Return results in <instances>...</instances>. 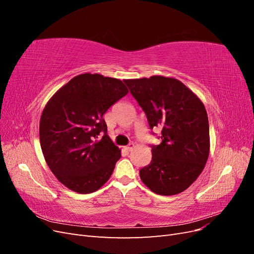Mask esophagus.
I'll return each mask as SVG.
<instances>
[{"label": "esophagus", "instance_id": "1", "mask_svg": "<svg viewBox=\"0 0 254 254\" xmlns=\"http://www.w3.org/2000/svg\"><path fill=\"white\" fill-rule=\"evenodd\" d=\"M133 147H134V144L133 143H130V144H128L126 147H125V149L127 150V151H131L132 149H133Z\"/></svg>", "mask_w": 254, "mask_h": 254}]
</instances>
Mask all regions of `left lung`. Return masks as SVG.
<instances>
[{
  "mask_svg": "<svg viewBox=\"0 0 254 254\" xmlns=\"http://www.w3.org/2000/svg\"><path fill=\"white\" fill-rule=\"evenodd\" d=\"M142 107L150 129H161L152 146L150 164L140 178L151 191L172 196L186 190L203 171L210 153L209 120L203 103L186 84L173 77L125 79Z\"/></svg>",
  "mask_w": 254,
  "mask_h": 254,
  "instance_id": "obj_1",
  "label": "left lung"
}]
</instances>
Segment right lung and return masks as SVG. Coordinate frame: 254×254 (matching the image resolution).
<instances>
[{"label":"right lung","instance_id":"obj_1","mask_svg":"<svg viewBox=\"0 0 254 254\" xmlns=\"http://www.w3.org/2000/svg\"><path fill=\"white\" fill-rule=\"evenodd\" d=\"M127 93L118 78L84 73L45 105L39 125L41 149L52 173L67 189L90 194L109 180L121 149L107 134L103 115Z\"/></svg>","mask_w":254,"mask_h":254}]
</instances>
